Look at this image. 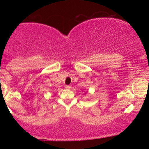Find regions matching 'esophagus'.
<instances>
[{
	"label": "esophagus",
	"mask_w": 149,
	"mask_h": 149,
	"mask_svg": "<svg viewBox=\"0 0 149 149\" xmlns=\"http://www.w3.org/2000/svg\"><path fill=\"white\" fill-rule=\"evenodd\" d=\"M65 88H66V89H71V85H66V86H65Z\"/></svg>",
	"instance_id": "obj_1"
}]
</instances>
